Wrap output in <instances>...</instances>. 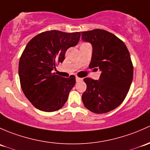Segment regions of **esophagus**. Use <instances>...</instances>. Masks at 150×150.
I'll return each instance as SVG.
<instances>
[{"label": "esophagus", "instance_id": "1", "mask_svg": "<svg viewBox=\"0 0 150 150\" xmlns=\"http://www.w3.org/2000/svg\"><path fill=\"white\" fill-rule=\"evenodd\" d=\"M82 80H83V78H79V77L78 76L76 78V81H82Z\"/></svg>", "mask_w": 150, "mask_h": 150}]
</instances>
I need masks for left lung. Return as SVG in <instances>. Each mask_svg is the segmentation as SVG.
Returning <instances> with one entry per match:
<instances>
[{"label": "left lung", "instance_id": "obj_1", "mask_svg": "<svg viewBox=\"0 0 150 150\" xmlns=\"http://www.w3.org/2000/svg\"><path fill=\"white\" fill-rule=\"evenodd\" d=\"M81 39L92 44L89 69L102 71L99 80L84 78L86 89L82 102L95 113H105L120 105L130 89L134 68L130 54L121 40L103 29L81 32Z\"/></svg>", "mask_w": 150, "mask_h": 150}]
</instances>
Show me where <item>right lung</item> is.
<instances>
[{"mask_svg": "<svg viewBox=\"0 0 150 150\" xmlns=\"http://www.w3.org/2000/svg\"><path fill=\"white\" fill-rule=\"evenodd\" d=\"M80 36V32L46 31L27 43L19 60L18 75L24 95L36 108L53 112L66 103L76 77L64 78L53 70L64 61L66 50L78 44Z\"/></svg>", "mask_w": 150, "mask_h": 150, "instance_id": "add662e5", "label": "right lung"}]
</instances>
